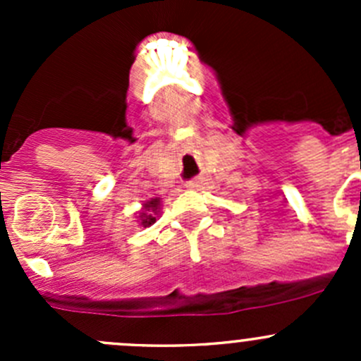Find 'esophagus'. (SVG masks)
I'll list each match as a JSON object with an SVG mask.
<instances>
[{
    "instance_id": "34e87169",
    "label": "esophagus",
    "mask_w": 361,
    "mask_h": 361,
    "mask_svg": "<svg viewBox=\"0 0 361 361\" xmlns=\"http://www.w3.org/2000/svg\"><path fill=\"white\" fill-rule=\"evenodd\" d=\"M187 187L188 188H199L201 187V180H199V178H194V180L187 181Z\"/></svg>"
}]
</instances>
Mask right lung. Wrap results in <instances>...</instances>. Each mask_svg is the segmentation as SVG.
<instances>
[{"label": "right lung", "instance_id": "1", "mask_svg": "<svg viewBox=\"0 0 361 361\" xmlns=\"http://www.w3.org/2000/svg\"><path fill=\"white\" fill-rule=\"evenodd\" d=\"M157 206H159V199H154V201L145 204L147 211H150V209L157 211ZM147 211H145V213H141V218H143V221H141V224H143L145 227H148V225H152L155 221V218L152 216V214H147Z\"/></svg>", "mask_w": 361, "mask_h": 361}]
</instances>
